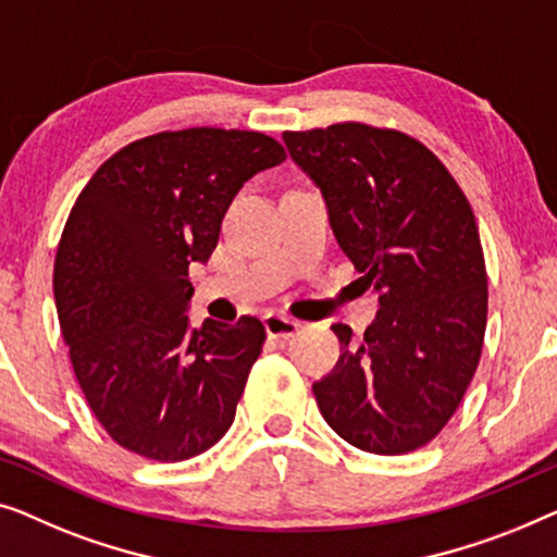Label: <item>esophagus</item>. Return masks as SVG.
<instances>
[{"instance_id": "esophagus-1", "label": "esophagus", "mask_w": 557, "mask_h": 557, "mask_svg": "<svg viewBox=\"0 0 557 557\" xmlns=\"http://www.w3.org/2000/svg\"><path fill=\"white\" fill-rule=\"evenodd\" d=\"M264 331H268L270 338H293L300 331V323L285 315H268L264 318Z\"/></svg>"}]
</instances>
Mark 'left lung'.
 Wrapping results in <instances>:
<instances>
[{
    "label": "left lung",
    "mask_w": 557,
    "mask_h": 557,
    "mask_svg": "<svg viewBox=\"0 0 557 557\" xmlns=\"http://www.w3.org/2000/svg\"><path fill=\"white\" fill-rule=\"evenodd\" d=\"M323 194L343 252L379 293V318L312 383L338 436L371 454L432 442L465 396L487 325V272L474 211L417 138L366 123L282 133Z\"/></svg>",
    "instance_id": "left-lung-1"
}]
</instances>
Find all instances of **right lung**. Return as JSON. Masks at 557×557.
<instances>
[{
  "mask_svg": "<svg viewBox=\"0 0 557 557\" xmlns=\"http://www.w3.org/2000/svg\"><path fill=\"white\" fill-rule=\"evenodd\" d=\"M282 161L285 148L257 131H163L121 148L77 197L54 302L75 379L123 449L184 461L232 426L264 327H191L189 264L214 252L245 182Z\"/></svg>",
  "mask_w": 557,
  "mask_h": 557,
  "instance_id": "obj_1",
  "label": "right lung"
}]
</instances>
